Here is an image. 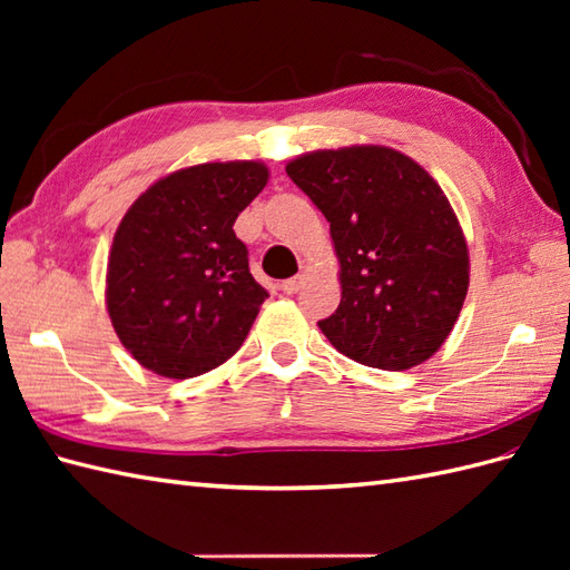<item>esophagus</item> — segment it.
Wrapping results in <instances>:
<instances>
[{"label":"esophagus","instance_id":"obj_1","mask_svg":"<svg viewBox=\"0 0 570 570\" xmlns=\"http://www.w3.org/2000/svg\"><path fill=\"white\" fill-rule=\"evenodd\" d=\"M304 284H306V276L298 274V276H294V278H286V282L282 284V292H284V294H298L301 288H304Z\"/></svg>","mask_w":570,"mask_h":570}]
</instances>
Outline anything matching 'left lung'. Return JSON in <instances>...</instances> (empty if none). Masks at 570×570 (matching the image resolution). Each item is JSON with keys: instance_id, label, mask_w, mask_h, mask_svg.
Returning <instances> with one entry per match:
<instances>
[{"instance_id": "obj_1", "label": "left lung", "mask_w": 570, "mask_h": 570, "mask_svg": "<svg viewBox=\"0 0 570 570\" xmlns=\"http://www.w3.org/2000/svg\"><path fill=\"white\" fill-rule=\"evenodd\" d=\"M286 174L331 223L341 306L318 328L360 365L402 372L439 350L470 284L465 235L441 186L390 147L298 156Z\"/></svg>"}]
</instances>
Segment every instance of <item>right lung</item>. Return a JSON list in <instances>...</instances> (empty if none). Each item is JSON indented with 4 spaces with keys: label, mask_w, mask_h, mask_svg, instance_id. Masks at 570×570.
Returning <instances> with one entry per match:
<instances>
[{
    "label": "right lung",
    "mask_w": 570,
    "mask_h": 570,
    "mask_svg": "<svg viewBox=\"0 0 570 570\" xmlns=\"http://www.w3.org/2000/svg\"><path fill=\"white\" fill-rule=\"evenodd\" d=\"M269 168L215 161L149 186L119 223L107 262V313L141 367L188 380L233 357L269 294L254 282L237 215Z\"/></svg>",
    "instance_id": "obj_1"
}]
</instances>
